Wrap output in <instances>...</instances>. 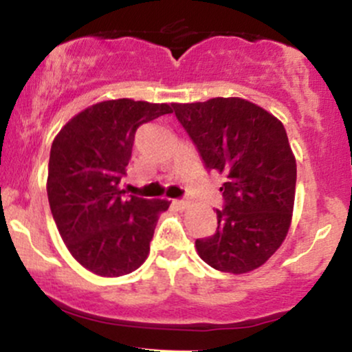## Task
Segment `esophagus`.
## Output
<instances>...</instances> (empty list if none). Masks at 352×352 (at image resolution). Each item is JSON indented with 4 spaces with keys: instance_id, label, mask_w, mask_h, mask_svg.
I'll return each mask as SVG.
<instances>
[{
    "instance_id": "obj_1",
    "label": "esophagus",
    "mask_w": 352,
    "mask_h": 352,
    "mask_svg": "<svg viewBox=\"0 0 352 352\" xmlns=\"http://www.w3.org/2000/svg\"><path fill=\"white\" fill-rule=\"evenodd\" d=\"M173 204H175L179 208H185L188 205V201L187 200H173Z\"/></svg>"
}]
</instances>
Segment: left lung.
<instances>
[{
	"instance_id": "obj_1",
	"label": "left lung",
	"mask_w": 352,
	"mask_h": 352,
	"mask_svg": "<svg viewBox=\"0 0 352 352\" xmlns=\"http://www.w3.org/2000/svg\"><path fill=\"white\" fill-rule=\"evenodd\" d=\"M208 170L225 175L217 232L195 241L205 263L225 273L256 270L280 248L296 188V160L285 127L238 98L172 104Z\"/></svg>"
}]
</instances>
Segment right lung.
Wrapping results in <instances>:
<instances>
[{
  "label": "right lung",
  "instance_id": "right-lung-1",
  "mask_svg": "<svg viewBox=\"0 0 352 352\" xmlns=\"http://www.w3.org/2000/svg\"><path fill=\"white\" fill-rule=\"evenodd\" d=\"M170 112L168 104L106 100L72 117L52 142L51 213L67 250L89 272L122 276L147 258L157 220L170 201L127 197L120 182L137 129Z\"/></svg>",
  "mask_w": 352,
  "mask_h": 352
}]
</instances>
